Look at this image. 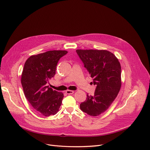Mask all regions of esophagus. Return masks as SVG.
Wrapping results in <instances>:
<instances>
[{"label":"esophagus","mask_w":150,"mask_h":150,"mask_svg":"<svg viewBox=\"0 0 150 150\" xmlns=\"http://www.w3.org/2000/svg\"><path fill=\"white\" fill-rule=\"evenodd\" d=\"M65 93L67 94H73L74 93V91H71V90H67Z\"/></svg>","instance_id":"esophagus-1"}]
</instances>
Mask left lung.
I'll use <instances>...</instances> for the list:
<instances>
[{
	"mask_svg": "<svg viewBox=\"0 0 150 150\" xmlns=\"http://www.w3.org/2000/svg\"><path fill=\"white\" fill-rule=\"evenodd\" d=\"M76 52L96 85L94 95L88 94L80 108L91 116H98L108 109L120 90V63L108 50H77Z\"/></svg>",
	"mask_w": 150,
	"mask_h": 150,
	"instance_id": "left-lung-1",
	"label": "left lung"
}]
</instances>
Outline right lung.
Segmentation results:
<instances>
[{
	"mask_svg": "<svg viewBox=\"0 0 150 150\" xmlns=\"http://www.w3.org/2000/svg\"><path fill=\"white\" fill-rule=\"evenodd\" d=\"M68 53L52 50L30 56L22 72L21 82L25 96L32 108L45 117L55 115L62 104L64 94L47 86L56 73L58 61Z\"/></svg>",
	"mask_w": 150,
	"mask_h": 150,
	"instance_id": "obj_1",
	"label": "right lung"
}]
</instances>
